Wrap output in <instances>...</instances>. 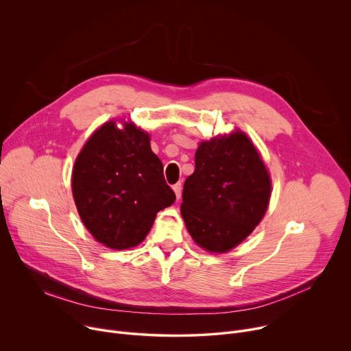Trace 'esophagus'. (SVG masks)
<instances>
[{"label": "esophagus", "instance_id": "1", "mask_svg": "<svg viewBox=\"0 0 351 351\" xmlns=\"http://www.w3.org/2000/svg\"><path fill=\"white\" fill-rule=\"evenodd\" d=\"M173 191H175V194H176V198L179 199V198L182 197V183H180V182L176 183V184H173Z\"/></svg>", "mask_w": 351, "mask_h": 351}]
</instances>
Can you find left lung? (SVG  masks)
<instances>
[{
	"instance_id": "8db88e82",
	"label": "left lung",
	"mask_w": 351,
	"mask_h": 351,
	"mask_svg": "<svg viewBox=\"0 0 351 351\" xmlns=\"http://www.w3.org/2000/svg\"><path fill=\"white\" fill-rule=\"evenodd\" d=\"M269 197L271 180L258 152L236 132L199 144L180 213L199 247L225 253L261 222Z\"/></svg>"
}]
</instances>
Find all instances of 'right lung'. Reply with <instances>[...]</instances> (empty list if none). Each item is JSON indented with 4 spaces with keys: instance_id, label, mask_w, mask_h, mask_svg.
Wrapping results in <instances>:
<instances>
[{
    "instance_id": "right-lung-1",
    "label": "right lung",
    "mask_w": 351,
    "mask_h": 351,
    "mask_svg": "<svg viewBox=\"0 0 351 351\" xmlns=\"http://www.w3.org/2000/svg\"><path fill=\"white\" fill-rule=\"evenodd\" d=\"M72 191L87 230L114 250L141 243L157 213L176 199L149 136L133 123L121 130L108 122L94 132L76 158Z\"/></svg>"
}]
</instances>
